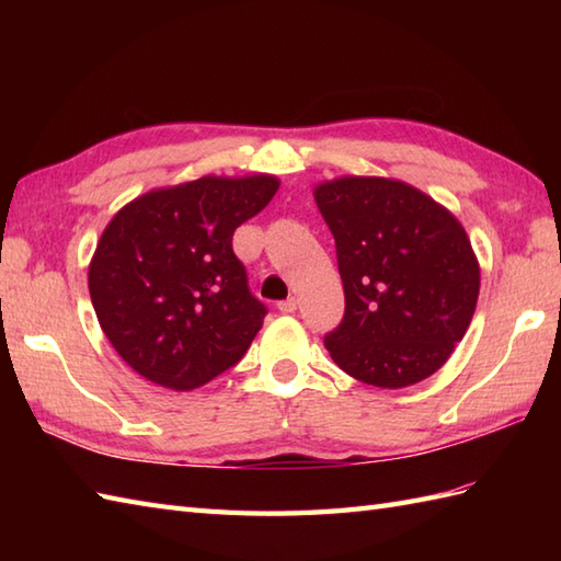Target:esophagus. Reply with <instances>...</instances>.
I'll list each match as a JSON object with an SVG mask.
<instances>
[{
    "instance_id": "obj_1",
    "label": "esophagus",
    "mask_w": 561,
    "mask_h": 561,
    "mask_svg": "<svg viewBox=\"0 0 561 561\" xmlns=\"http://www.w3.org/2000/svg\"><path fill=\"white\" fill-rule=\"evenodd\" d=\"M296 306H299V299H294V296H291V299H287V301H279V304H277L279 313H287V316L296 311Z\"/></svg>"
}]
</instances>
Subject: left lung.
Listing matches in <instances>:
<instances>
[{
	"label": "left lung",
	"mask_w": 561,
	"mask_h": 561,
	"mask_svg": "<svg viewBox=\"0 0 561 561\" xmlns=\"http://www.w3.org/2000/svg\"><path fill=\"white\" fill-rule=\"evenodd\" d=\"M335 236L344 318L325 347L344 374L408 388L436 374L468 332L480 262L462 224L402 181L344 175L313 187Z\"/></svg>",
	"instance_id": "obj_1"
}]
</instances>
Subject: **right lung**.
Returning <instances> with one entry per match:
<instances>
[{
  "instance_id": "add662e5",
  "label": "right lung",
  "mask_w": 561,
  "mask_h": 561,
  "mask_svg": "<svg viewBox=\"0 0 561 561\" xmlns=\"http://www.w3.org/2000/svg\"><path fill=\"white\" fill-rule=\"evenodd\" d=\"M277 187L267 173L205 175L149 190L105 226L89 265L91 304L139 376L183 392L241 362L267 308L231 241Z\"/></svg>"
}]
</instances>
